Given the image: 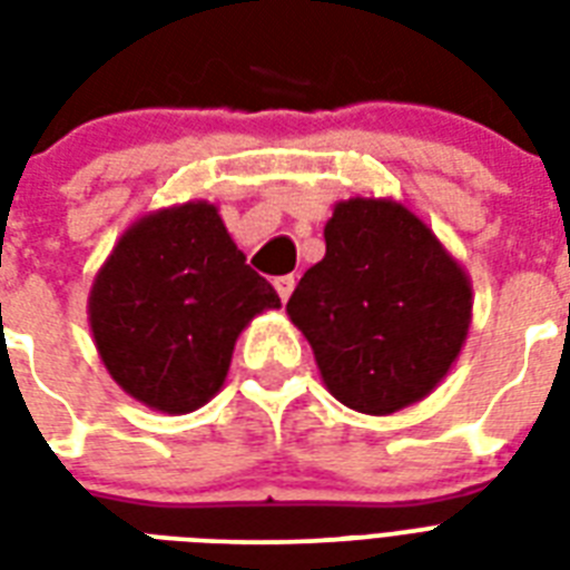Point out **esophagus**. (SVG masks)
<instances>
[{
    "label": "esophagus",
    "instance_id": "obj_1",
    "mask_svg": "<svg viewBox=\"0 0 570 570\" xmlns=\"http://www.w3.org/2000/svg\"><path fill=\"white\" fill-rule=\"evenodd\" d=\"M275 289H277V295H281V302H286V298H289L295 289V277L293 275L275 277Z\"/></svg>",
    "mask_w": 570,
    "mask_h": 570
}]
</instances>
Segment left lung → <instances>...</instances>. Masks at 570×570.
I'll list each match as a JSON object with an SVG mask.
<instances>
[{
	"label": "left lung",
	"instance_id": "8db88e82",
	"mask_svg": "<svg viewBox=\"0 0 570 570\" xmlns=\"http://www.w3.org/2000/svg\"><path fill=\"white\" fill-rule=\"evenodd\" d=\"M286 313L322 381L361 414L429 396L455 364L473 293L438 236L396 200L348 197L325 224V257L304 272Z\"/></svg>",
	"mask_w": 570,
	"mask_h": 570
}]
</instances>
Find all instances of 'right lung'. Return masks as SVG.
<instances>
[{
	"label": "right lung",
	"mask_w": 570,
	"mask_h": 570,
	"mask_svg": "<svg viewBox=\"0 0 570 570\" xmlns=\"http://www.w3.org/2000/svg\"><path fill=\"white\" fill-rule=\"evenodd\" d=\"M281 307L222 215L189 200L138 218L94 277L88 320L109 375L165 414L222 390L233 346L257 313Z\"/></svg>",
	"instance_id": "1"
}]
</instances>
